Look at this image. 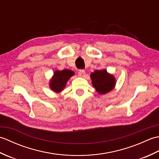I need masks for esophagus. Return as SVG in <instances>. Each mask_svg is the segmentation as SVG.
I'll return each mask as SVG.
<instances>
[{"instance_id":"34e87169","label":"esophagus","mask_w":159,"mask_h":159,"mask_svg":"<svg viewBox=\"0 0 159 159\" xmlns=\"http://www.w3.org/2000/svg\"><path fill=\"white\" fill-rule=\"evenodd\" d=\"M85 75V71L84 70H80L79 72V76L80 77H84Z\"/></svg>"}]
</instances>
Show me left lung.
<instances>
[{"label": "left lung", "mask_w": 159, "mask_h": 159, "mask_svg": "<svg viewBox=\"0 0 159 159\" xmlns=\"http://www.w3.org/2000/svg\"><path fill=\"white\" fill-rule=\"evenodd\" d=\"M92 85L100 94H105L113 90L116 85L115 77L106 70H95L90 75Z\"/></svg>", "instance_id": "obj_1"}]
</instances>
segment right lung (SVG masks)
Returning <instances> with one entry per match:
<instances>
[{"instance_id":"1","label":"right lung","mask_w":159,"mask_h":159,"mask_svg":"<svg viewBox=\"0 0 159 159\" xmlns=\"http://www.w3.org/2000/svg\"><path fill=\"white\" fill-rule=\"evenodd\" d=\"M74 72L72 70L65 69L61 71L56 70L50 81V87L53 92L59 93L63 90L71 77L74 76Z\"/></svg>"}]
</instances>
